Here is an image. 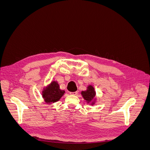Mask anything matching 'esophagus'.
<instances>
[{
    "mask_svg": "<svg viewBox=\"0 0 150 150\" xmlns=\"http://www.w3.org/2000/svg\"><path fill=\"white\" fill-rule=\"evenodd\" d=\"M78 91H75V92H71V93H69V94H71V95H77L78 94Z\"/></svg>",
    "mask_w": 150,
    "mask_h": 150,
    "instance_id": "esophagus-1",
    "label": "esophagus"
}]
</instances>
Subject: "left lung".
<instances>
[{
	"label": "left lung",
	"instance_id": "8db88e82",
	"mask_svg": "<svg viewBox=\"0 0 150 150\" xmlns=\"http://www.w3.org/2000/svg\"><path fill=\"white\" fill-rule=\"evenodd\" d=\"M81 95L83 96L84 100L88 104L90 103L91 105H93L96 103V91L92 85H89L87 89L81 91Z\"/></svg>",
	"mask_w": 150,
	"mask_h": 150
}]
</instances>
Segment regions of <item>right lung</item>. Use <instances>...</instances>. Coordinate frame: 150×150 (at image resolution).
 <instances>
[{
    "label": "right lung",
    "instance_id": "1",
    "mask_svg": "<svg viewBox=\"0 0 150 150\" xmlns=\"http://www.w3.org/2000/svg\"><path fill=\"white\" fill-rule=\"evenodd\" d=\"M65 93V91L61 90L56 81H53L48 86L44 87L42 96L47 104H53L58 101Z\"/></svg>",
    "mask_w": 150,
    "mask_h": 150
}]
</instances>
